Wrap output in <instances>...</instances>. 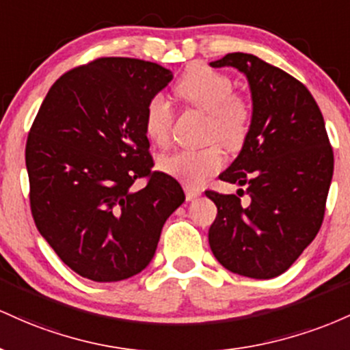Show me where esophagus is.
<instances>
[{"mask_svg":"<svg viewBox=\"0 0 350 350\" xmlns=\"http://www.w3.org/2000/svg\"><path fill=\"white\" fill-rule=\"evenodd\" d=\"M202 195V190L196 187H190V185H185V196L188 202H191V200L198 198V196Z\"/></svg>","mask_w":350,"mask_h":350,"instance_id":"obj_1","label":"esophagus"}]
</instances>
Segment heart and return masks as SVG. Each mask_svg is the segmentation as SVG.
<instances>
[{
	"instance_id": "heart-1",
	"label": "heart",
	"mask_w": 350,
	"mask_h": 350,
	"mask_svg": "<svg viewBox=\"0 0 350 350\" xmlns=\"http://www.w3.org/2000/svg\"><path fill=\"white\" fill-rule=\"evenodd\" d=\"M176 96L191 107L206 113V139H217L228 148L245 144L251 127L250 104L233 94L230 77L205 64H195L180 77ZM174 109L162 94L148 99L144 111L145 135L157 145L170 140ZM225 163L221 147L208 144L200 148H178L163 155L159 168L187 185H200L215 175Z\"/></svg>"
}]
</instances>
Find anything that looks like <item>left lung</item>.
<instances>
[{
  "mask_svg": "<svg viewBox=\"0 0 350 350\" xmlns=\"http://www.w3.org/2000/svg\"><path fill=\"white\" fill-rule=\"evenodd\" d=\"M238 69L248 79L250 133L219 180L245 193L205 191L218 208L208 241L219 265L254 280L289 269L316 238L324 219L334 154L323 113L308 88L280 68L245 53L210 62Z\"/></svg>",
  "mask_w": 350,
  "mask_h": 350,
  "instance_id": "1",
  "label": "left lung"
}]
</instances>
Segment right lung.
<instances>
[{"instance_id": "add662e5", "label": "right lung", "mask_w": 350, "mask_h": 350, "mask_svg": "<svg viewBox=\"0 0 350 350\" xmlns=\"http://www.w3.org/2000/svg\"><path fill=\"white\" fill-rule=\"evenodd\" d=\"M170 69L132 57H100L62 74L49 89L26 142L31 213L39 233L82 278L116 282L154 258L182 187L152 172L144 131L148 99ZM147 178L140 191L131 188Z\"/></svg>"}]
</instances>
